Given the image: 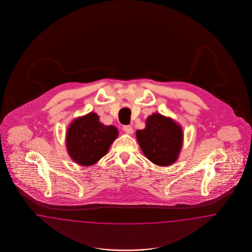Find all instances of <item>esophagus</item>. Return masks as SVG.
<instances>
[{
    "instance_id": "34e87169",
    "label": "esophagus",
    "mask_w": 252,
    "mask_h": 252,
    "mask_svg": "<svg viewBox=\"0 0 252 252\" xmlns=\"http://www.w3.org/2000/svg\"><path fill=\"white\" fill-rule=\"evenodd\" d=\"M123 130H124L126 134H132V133H133V128H132V126H123Z\"/></svg>"
}]
</instances>
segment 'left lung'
<instances>
[{"mask_svg":"<svg viewBox=\"0 0 252 252\" xmlns=\"http://www.w3.org/2000/svg\"><path fill=\"white\" fill-rule=\"evenodd\" d=\"M136 136L146 157L160 166L174 163L183 144L181 126L173 119L160 114L149 116L145 128L137 130Z\"/></svg>","mask_w":252,"mask_h":252,"instance_id":"left-lung-1","label":"left lung"}]
</instances>
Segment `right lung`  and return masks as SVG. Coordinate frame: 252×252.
Masks as SVG:
<instances>
[{"label": "right lung", "mask_w": 252, "mask_h": 252, "mask_svg": "<svg viewBox=\"0 0 252 252\" xmlns=\"http://www.w3.org/2000/svg\"><path fill=\"white\" fill-rule=\"evenodd\" d=\"M99 116L90 113L70 124L66 133V149L76 163L90 166L102 158L118 137L114 126L99 122Z\"/></svg>", "instance_id": "1"}]
</instances>
